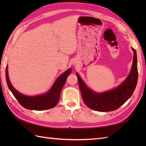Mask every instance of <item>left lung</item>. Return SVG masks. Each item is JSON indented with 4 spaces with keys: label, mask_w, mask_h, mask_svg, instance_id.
I'll list each match as a JSON object with an SVG mask.
<instances>
[{
    "label": "left lung",
    "mask_w": 146,
    "mask_h": 146,
    "mask_svg": "<svg viewBox=\"0 0 146 146\" xmlns=\"http://www.w3.org/2000/svg\"><path fill=\"white\" fill-rule=\"evenodd\" d=\"M132 50L134 53L133 65L129 76L120 85L113 90L102 93L92 91L88 88L77 73L82 99L88 107L98 111H114L122 106L132 96L138 77L136 52L135 48H132Z\"/></svg>",
    "instance_id": "left-lung-1"
}]
</instances>
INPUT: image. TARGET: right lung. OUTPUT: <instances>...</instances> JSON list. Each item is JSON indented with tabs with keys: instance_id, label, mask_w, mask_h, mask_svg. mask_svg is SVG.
I'll use <instances>...</instances> for the list:
<instances>
[{
	"instance_id": "add662e5",
	"label": "right lung",
	"mask_w": 146,
	"mask_h": 146,
	"mask_svg": "<svg viewBox=\"0 0 146 146\" xmlns=\"http://www.w3.org/2000/svg\"><path fill=\"white\" fill-rule=\"evenodd\" d=\"M70 73L71 69L70 68L57 78L50 90L47 93L36 96H25L15 89L8 77L7 66L6 68L5 76L7 85L10 90L23 107L33 110H45L54 108L58 104L61 90Z\"/></svg>"
}]
</instances>
